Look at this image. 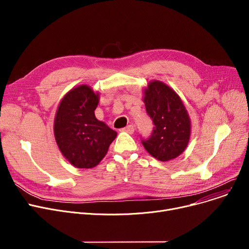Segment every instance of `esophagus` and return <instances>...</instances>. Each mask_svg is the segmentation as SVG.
<instances>
[{"instance_id": "esophagus-1", "label": "esophagus", "mask_w": 249, "mask_h": 249, "mask_svg": "<svg viewBox=\"0 0 249 249\" xmlns=\"http://www.w3.org/2000/svg\"><path fill=\"white\" fill-rule=\"evenodd\" d=\"M121 130H122V131H124V132L132 134V133L134 132V126H133V125H127L126 127L122 128Z\"/></svg>"}]
</instances>
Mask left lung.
<instances>
[{
    "mask_svg": "<svg viewBox=\"0 0 249 249\" xmlns=\"http://www.w3.org/2000/svg\"><path fill=\"white\" fill-rule=\"evenodd\" d=\"M143 102L154 124L148 139H142L147 152L160 161L174 160L186 149L191 135V121L184 103L176 91L160 81L144 89Z\"/></svg>",
    "mask_w": 249,
    "mask_h": 249,
    "instance_id": "8db88e82",
    "label": "left lung"
}]
</instances>
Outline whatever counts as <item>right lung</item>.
I'll use <instances>...</instances> for the list:
<instances>
[{
  "instance_id": "add662e5",
  "label": "right lung",
  "mask_w": 249,
  "mask_h": 249,
  "mask_svg": "<svg viewBox=\"0 0 249 249\" xmlns=\"http://www.w3.org/2000/svg\"><path fill=\"white\" fill-rule=\"evenodd\" d=\"M99 93L87 85L63 97L54 119V137L62 155L78 168H91L106 155L117 132L95 116Z\"/></svg>"
}]
</instances>
